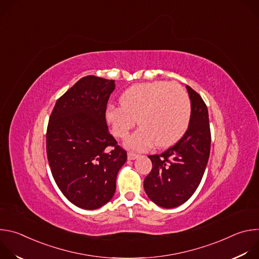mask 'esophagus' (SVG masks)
Returning <instances> with one entry per match:
<instances>
[{"label":"esophagus","mask_w":259,"mask_h":259,"mask_svg":"<svg viewBox=\"0 0 259 259\" xmlns=\"http://www.w3.org/2000/svg\"><path fill=\"white\" fill-rule=\"evenodd\" d=\"M137 157H138V155L135 154V153H132V152L128 153V159L129 160H135Z\"/></svg>","instance_id":"obj_1"}]
</instances>
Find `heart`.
<instances>
[{"instance_id": "b5f03b06", "label": "heart", "mask_w": 259, "mask_h": 259, "mask_svg": "<svg viewBox=\"0 0 259 259\" xmlns=\"http://www.w3.org/2000/svg\"><path fill=\"white\" fill-rule=\"evenodd\" d=\"M122 105L110 104L105 119L118 138H125L137 120L141 127L127 138L126 145L142 151L152 146L168 147L187 131L191 116V98L177 83L156 81L137 84L121 96Z\"/></svg>"}]
</instances>
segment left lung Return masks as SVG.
Wrapping results in <instances>:
<instances>
[{
	"label": "left lung",
	"mask_w": 259,
	"mask_h": 259,
	"mask_svg": "<svg viewBox=\"0 0 259 259\" xmlns=\"http://www.w3.org/2000/svg\"><path fill=\"white\" fill-rule=\"evenodd\" d=\"M192 102L188 130L168 150L151 155L153 163L144 179L146 195L163 208H174L187 202L196 192L204 175L211 146L207 105L198 92L187 86Z\"/></svg>",
	"instance_id": "8db88e82"
}]
</instances>
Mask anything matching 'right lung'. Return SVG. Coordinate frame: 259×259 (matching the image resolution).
Listing matches in <instances>:
<instances>
[{
    "mask_svg": "<svg viewBox=\"0 0 259 259\" xmlns=\"http://www.w3.org/2000/svg\"><path fill=\"white\" fill-rule=\"evenodd\" d=\"M113 80L86 76L60 96L46 133L49 166L64 197L82 209L113 198L127 152L108 132L105 112Z\"/></svg>",
    "mask_w": 259,
    "mask_h": 259,
    "instance_id": "obj_1",
    "label": "right lung"
}]
</instances>
